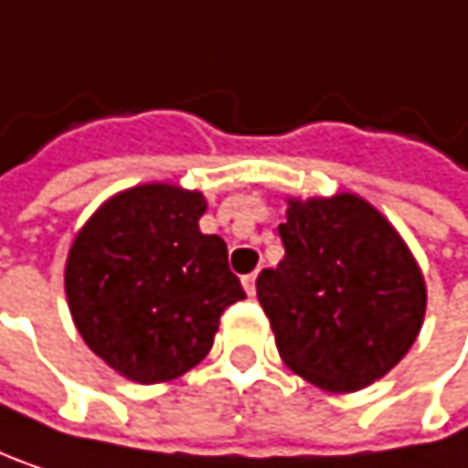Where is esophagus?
<instances>
[{
	"label": "esophagus",
	"mask_w": 468,
	"mask_h": 468,
	"mask_svg": "<svg viewBox=\"0 0 468 468\" xmlns=\"http://www.w3.org/2000/svg\"><path fill=\"white\" fill-rule=\"evenodd\" d=\"M256 278H259V272H250V275L242 278V286H245V292H248L250 297L256 294Z\"/></svg>",
	"instance_id": "34e87169"
}]
</instances>
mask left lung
<instances>
[{
  "mask_svg": "<svg viewBox=\"0 0 468 468\" xmlns=\"http://www.w3.org/2000/svg\"><path fill=\"white\" fill-rule=\"evenodd\" d=\"M286 256L256 281L281 359L327 392H354L389 373L425 319L422 272L365 198H289L278 226Z\"/></svg>",
  "mask_w": 468,
  "mask_h": 468,
  "instance_id": "left-lung-1",
  "label": "left lung"
}]
</instances>
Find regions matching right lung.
Masks as SVG:
<instances>
[{"mask_svg": "<svg viewBox=\"0 0 468 468\" xmlns=\"http://www.w3.org/2000/svg\"><path fill=\"white\" fill-rule=\"evenodd\" d=\"M207 201L179 185L112 196L76 234L65 294L84 338L119 376L171 381L198 365L220 316L245 297L218 234H201Z\"/></svg>", "mask_w": 468, "mask_h": 468, "instance_id": "right-lung-1", "label": "right lung"}]
</instances>
